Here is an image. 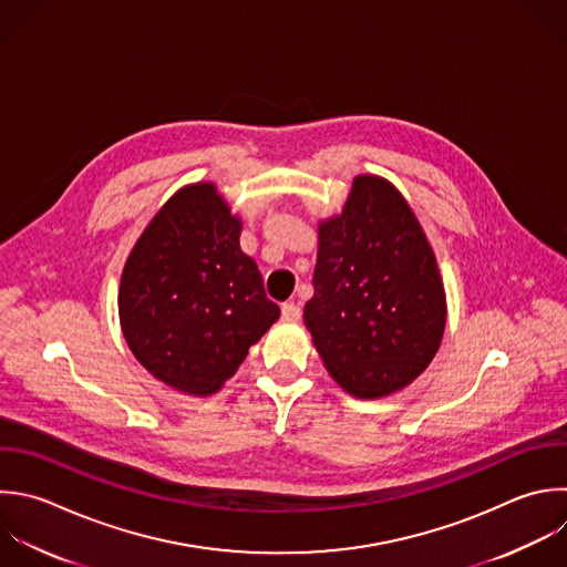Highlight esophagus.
<instances>
[{
    "label": "esophagus",
    "mask_w": 567,
    "mask_h": 567,
    "mask_svg": "<svg viewBox=\"0 0 567 567\" xmlns=\"http://www.w3.org/2000/svg\"><path fill=\"white\" fill-rule=\"evenodd\" d=\"M281 317L288 319V321H297V319L301 317V308H299L295 301L284 303V306H281Z\"/></svg>",
    "instance_id": "obj_1"
}]
</instances>
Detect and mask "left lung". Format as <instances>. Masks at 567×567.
Listing matches in <instances>:
<instances>
[{
	"mask_svg": "<svg viewBox=\"0 0 567 567\" xmlns=\"http://www.w3.org/2000/svg\"><path fill=\"white\" fill-rule=\"evenodd\" d=\"M303 321L332 379L377 399L416 379L439 350L445 292L434 252L399 190L361 175L321 221Z\"/></svg>",
	"mask_w": 567,
	"mask_h": 567,
	"instance_id": "8db88e82",
	"label": "left lung"
}]
</instances>
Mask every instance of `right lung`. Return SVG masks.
I'll list each match as a JSON object with an SVG mask.
<instances>
[{"mask_svg": "<svg viewBox=\"0 0 567 567\" xmlns=\"http://www.w3.org/2000/svg\"><path fill=\"white\" fill-rule=\"evenodd\" d=\"M239 233L217 188L195 184L155 215L126 261L120 321L128 348L182 392H217L279 317Z\"/></svg>", "mask_w": 567, "mask_h": 567, "instance_id": "add662e5", "label": "right lung"}]
</instances>
